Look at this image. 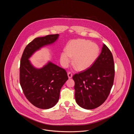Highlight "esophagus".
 I'll use <instances>...</instances> for the list:
<instances>
[{
    "label": "esophagus",
    "mask_w": 134,
    "mask_h": 134,
    "mask_svg": "<svg viewBox=\"0 0 134 134\" xmlns=\"http://www.w3.org/2000/svg\"><path fill=\"white\" fill-rule=\"evenodd\" d=\"M67 75H68V78L70 79V78H71L72 77V74L71 73V72H68V73H67Z\"/></svg>",
    "instance_id": "obj_1"
}]
</instances>
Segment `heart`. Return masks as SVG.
Returning <instances> with one entry per match:
<instances>
[{
    "label": "heart",
    "mask_w": 134,
    "mask_h": 134,
    "mask_svg": "<svg viewBox=\"0 0 134 134\" xmlns=\"http://www.w3.org/2000/svg\"><path fill=\"white\" fill-rule=\"evenodd\" d=\"M61 53L60 61L63 66H68L72 59V65L78 71L87 70L94 64L98 57L99 48L94 43L88 40L77 39L71 41Z\"/></svg>",
    "instance_id": "heart-1"
}]
</instances>
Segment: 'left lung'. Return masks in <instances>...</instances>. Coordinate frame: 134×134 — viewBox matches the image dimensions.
I'll return each mask as SVG.
<instances>
[{
    "instance_id": "8db88e82",
    "label": "left lung",
    "mask_w": 134,
    "mask_h": 134,
    "mask_svg": "<svg viewBox=\"0 0 134 134\" xmlns=\"http://www.w3.org/2000/svg\"><path fill=\"white\" fill-rule=\"evenodd\" d=\"M115 66L108 47L103 44L102 52L91 67L75 74V98L82 108L92 109L101 105L107 99L113 85Z\"/></svg>"
}]
</instances>
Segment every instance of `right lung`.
Listing matches in <instances>:
<instances>
[{
  "label": "right lung",
  "mask_w": 134,
  "mask_h": 134,
  "mask_svg": "<svg viewBox=\"0 0 134 134\" xmlns=\"http://www.w3.org/2000/svg\"><path fill=\"white\" fill-rule=\"evenodd\" d=\"M59 35L35 38L26 46L20 60V84L27 100L41 109H49L57 103L60 90L68 79L64 69L51 61L43 67L33 66L29 59L37 51L57 41Z\"/></svg>",
  "instance_id": "1"
}]
</instances>
